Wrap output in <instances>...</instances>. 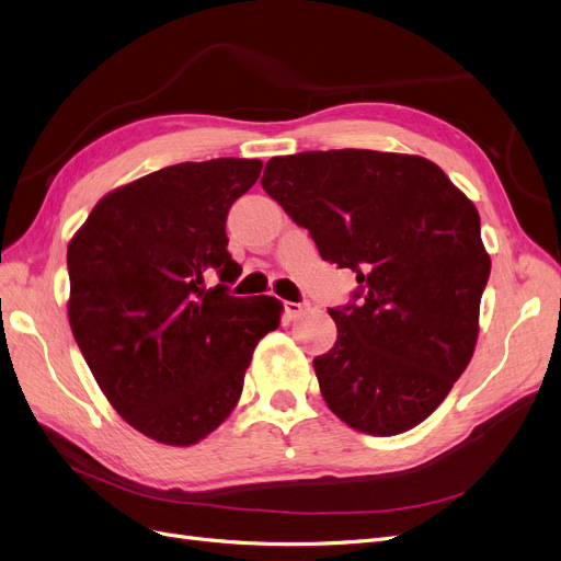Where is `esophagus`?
Listing matches in <instances>:
<instances>
[{
    "instance_id": "1",
    "label": "esophagus",
    "mask_w": 561,
    "mask_h": 561,
    "mask_svg": "<svg viewBox=\"0 0 561 561\" xmlns=\"http://www.w3.org/2000/svg\"><path fill=\"white\" fill-rule=\"evenodd\" d=\"M302 309H305V305H302V302H284V312H286L288 321L298 319V317L302 314Z\"/></svg>"
}]
</instances>
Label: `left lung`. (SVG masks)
Segmentation results:
<instances>
[{
	"label": "left lung",
	"mask_w": 561,
	"mask_h": 561,
	"mask_svg": "<svg viewBox=\"0 0 561 561\" xmlns=\"http://www.w3.org/2000/svg\"><path fill=\"white\" fill-rule=\"evenodd\" d=\"M261 184L323 261L356 273L358 305L328 309L337 342L314 358L325 404L375 437L416 427L479 337L490 256L476 205L437 163L375 150L273 157Z\"/></svg>",
	"instance_id": "8db88e82"
}]
</instances>
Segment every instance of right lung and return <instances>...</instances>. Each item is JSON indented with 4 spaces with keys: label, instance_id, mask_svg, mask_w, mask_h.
<instances>
[{
    "label": "right lung",
    "instance_id": "1",
    "mask_svg": "<svg viewBox=\"0 0 561 561\" xmlns=\"http://www.w3.org/2000/svg\"><path fill=\"white\" fill-rule=\"evenodd\" d=\"M261 169L233 157L169 165L103 196L69 242L73 337L113 409L159 444L217 430L259 340L279 328L277 298L228 294L242 267L226 217Z\"/></svg>",
    "mask_w": 561,
    "mask_h": 561
}]
</instances>
